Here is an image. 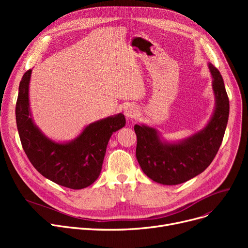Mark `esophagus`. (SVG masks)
<instances>
[{"instance_id": "obj_1", "label": "esophagus", "mask_w": 248, "mask_h": 248, "mask_svg": "<svg viewBox=\"0 0 248 248\" xmlns=\"http://www.w3.org/2000/svg\"><path fill=\"white\" fill-rule=\"evenodd\" d=\"M124 112V115L126 116V119L132 120V119H134V117L137 115V113H138V108H137V107L133 106V104H129V106L125 107Z\"/></svg>"}]
</instances>
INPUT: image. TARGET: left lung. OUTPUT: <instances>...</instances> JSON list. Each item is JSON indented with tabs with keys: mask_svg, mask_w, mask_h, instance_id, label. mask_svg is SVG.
<instances>
[{
	"mask_svg": "<svg viewBox=\"0 0 248 248\" xmlns=\"http://www.w3.org/2000/svg\"><path fill=\"white\" fill-rule=\"evenodd\" d=\"M213 76L216 107L210 122L191 138L168 144L163 142L155 128L135 125L137 160L150 179L163 185H178L196 177L209 166L222 142L229 116V99L223 78L209 63Z\"/></svg>",
	"mask_w": 248,
	"mask_h": 248,
	"instance_id": "8db88e82",
	"label": "left lung"
}]
</instances>
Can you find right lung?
Returning <instances> with one entry per match:
<instances>
[{
    "label": "right lung",
    "mask_w": 248,
    "mask_h": 248,
    "mask_svg": "<svg viewBox=\"0 0 248 248\" xmlns=\"http://www.w3.org/2000/svg\"><path fill=\"white\" fill-rule=\"evenodd\" d=\"M26 71L19 85L16 122L25 154L36 170L54 183L69 189H83L98 178L111 135L124 126V115L90 124L74 140L58 144L47 139L34 124L29 108V82Z\"/></svg>",
    "instance_id": "1"
}]
</instances>
